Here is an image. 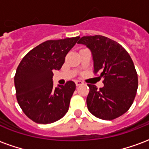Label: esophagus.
Listing matches in <instances>:
<instances>
[{
	"mask_svg": "<svg viewBox=\"0 0 149 149\" xmlns=\"http://www.w3.org/2000/svg\"><path fill=\"white\" fill-rule=\"evenodd\" d=\"M75 83H76V85H77V86H80L81 84H83V82L81 81H76Z\"/></svg>",
	"mask_w": 149,
	"mask_h": 149,
	"instance_id": "esophagus-1",
	"label": "esophagus"
}]
</instances>
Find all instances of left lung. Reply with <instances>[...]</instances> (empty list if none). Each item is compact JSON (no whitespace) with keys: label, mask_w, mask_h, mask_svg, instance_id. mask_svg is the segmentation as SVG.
Returning a JSON list of instances; mask_svg holds the SVG:
<instances>
[{"label":"left lung","mask_w":149,"mask_h":149,"mask_svg":"<svg viewBox=\"0 0 149 149\" xmlns=\"http://www.w3.org/2000/svg\"><path fill=\"white\" fill-rule=\"evenodd\" d=\"M77 44L86 45L93 60L94 72H100L104 87L88 84L87 106L102 120H113L127 112L133 103L138 88L134 64L120 44L100 35L81 37Z\"/></svg>","instance_id":"obj_1"}]
</instances>
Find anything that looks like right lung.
<instances>
[{
	"mask_svg": "<svg viewBox=\"0 0 149 149\" xmlns=\"http://www.w3.org/2000/svg\"><path fill=\"white\" fill-rule=\"evenodd\" d=\"M80 37L47 40L31 50L18 65L14 77L19 105L38 124H51L67 113L76 89L73 81L53 86L54 70H60L65 56Z\"/></svg>",
	"mask_w": 149,
	"mask_h": 149,
	"instance_id": "obj_1",
	"label": "right lung"
}]
</instances>
